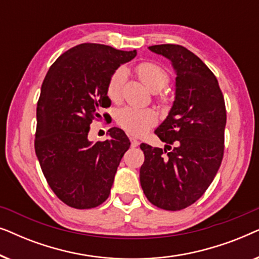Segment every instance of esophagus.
<instances>
[{
  "label": "esophagus",
  "instance_id": "esophagus-1",
  "mask_svg": "<svg viewBox=\"0 0 259 259\" xmlns=\"http://www.w3.org/2000/svg\"><path fill=\"white\" fill-rule=\"evenodd\" d=\"M130 141H131V146L132 147H137L138 145H139V141H138L136 138H130Z\"/></svg>",
  "mask_w": 259,
  "mask_h": 259
}]
</instances>
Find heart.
I'll return each mask as SVG.
<instances>
[{
  "mask_svg": "<svg viewBox=\"0 0 259 259\" xmlns=\"http://www.w3.org/2000/svg\"><path fill=\"white\" fill-rule=\"evenodd\" d=\"M137 75L144 86L153 93L164 90L169 82V75L161 66L153 62H143L137 67ZM125 72L118 69L112 74L107 83V97L112 101H118L121 95ZM118 125L133 136H141L154 125L155 115L148 109L123 107L119 109L115 116Z\"/></svg>",
  "mask_w": 259,
  "mask_h": 259,
  "instance_id": "b5f03b06",
  "label": "heart"
}]
</instances>
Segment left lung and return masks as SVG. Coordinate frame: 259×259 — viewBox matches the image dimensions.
<instances>
[{
    "mask_svg": "<svg viewBox=\"0 0 259 259\" xmlns=\"http://www.w3.org/2000/svg\"><path fill=\"white\" fill-rule=\"evenodd\" d=\"M176 70V98L167 118L155 130L164 148L141 144L145 161L140 184L152 204L183 210L199 199L217 175L224 155L226 109L217 77L189 49L155 45Z\"/></svg>",
    "mask_w": 259,
    "mask_h": 259,
    "instance_id": "8db88e82",
    "label": "left lung"
}]
</instances>
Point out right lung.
Wrapping results in <instances>:
<instances>
[{"label":"right lung","mask_w":259,"mask_h":259,"mask_svg":"<svg viewBox=\"0 0 259 259\" xmlns=\"http://www.w3.org/2000/svg\"><path fill=\"white\" fill-rule=\"evenodd\" d=\"M136 55L137 51L81 44L63 53L45 77L36 108L35 153L53 192L70 207H97L109 196L131 143L118 127L108 130L105 141L92 143L88 133L92 121L101 119L100 109L111 106L109 77Z\"/></svg>","instance_id":"obj_1"}]
</instances>
